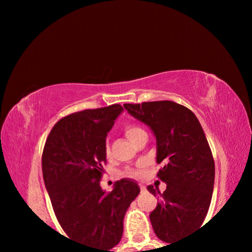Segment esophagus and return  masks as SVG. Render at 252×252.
<instances>
[{
  "mask_svg": "<svg viewBox=\"0 0 252 252\" xmlns=\"http://www.w3.org/2000/svg\"><path fill=\"white\" fill-rule=\"evenodd\" d=\"M140 189H141V191H144L146 190V186L142 185V183H140Z\"/></svg>",
  "mask_w": 252,
  "mask_h": 252,
  "instance_id": "esophagus-1",
  "label": "esophagus"
}]
</instances>
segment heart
<instances>
[{
    "label": "heart",
    "mask_w": 252,
    "mask_h": 252,
    "mask_svg": "<svg viewBox=\"0 0 252 252\" xmlns=\"http://www.w3.org/2000/svg\"><path fill=\"white\" fill-rule=\"evenodd\" d=\"M142 131L143 130L141 129V127L138 126H135V125H126V127H125V133L126 135V138L129 139L131 142L133 141V139L135 138V135L139 134L140 132H142ZM105 153H106V156L110 155V148H109V146L105 147ZM126 173L129 177L139 178V177L142 176V170H140V169H130V170H127Z\"/></svg>",
    "instance_id": "obj_1"
}]
</instances>
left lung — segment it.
Here are the masks:
<instances>
[{"label": "left lung", "mask_w": 252, "mask_h": 252, "mask_svg": "<svg viewBox=\"0 0 252 252\" xmlns=\"http://www.w3.org/2000/svg\"><path fill=\"white\" fill-rule=\"evenodd\" d=\"M132 117L152 130L157 140V162L164 167L158 178L167 183L150 213L160 240L174 244L200 228L210 207L215 185V161L201 125L192 111L172 101L125 104Z\"/></svg>", "instance_id": "left-lung-1"}]
</instances>
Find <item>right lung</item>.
I'll return each instance as SVG.
<instances>
[{
    "label": "right lung",
    "mask_w": 252,
    "mask_h": 252,
    "mask_svg": "<svg viewBox=\"0 0 252 252\" xmlns=\"http://www.w3.org/2000/svg\"><path fill=\"white\" fill-rule=\"evenodd\" d=\"M122 111L112 104L64 117L51 130L42 155L45 188L59 223L93 252H114L126 212L140 192L131 179L117 181L108 193L100 186L106 135Z\"/></svg>",
    "instance_id": "right-lung-1"
}]
</instances>
